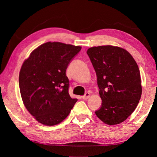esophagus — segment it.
Wrapping results in <instances>:
<instances>
[{
	"instance_id": "obj_1",
	"label": "esophagus",
	"mask_w": 157,
	"mask_h": 157,
	"mask_svg": "<svg viewBox=\"0 0 157 157\" xmlns=\"http://www.w3.org/2000/svg\"><path fill=\"white\" fill-rule=\"evenodd\" d=\"M90 94L89 92H86V94H85V95L82 96V99L86 100V99H88L90 97Z\"/></svg>"
}]
</instances>
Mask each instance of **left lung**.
<instances>
[{
  "label": "left lung",
  "mask_w": 157,
  "mask_h": 157,
  "mask_svg": "<svg viewBox=\"0 0 157 157\" xmlns=\"http://www.w3.org/2000/svg\"><path fill=\"white\" fill-rule=\"evenodd\" d=\"M87 54L96 73L102 99L96 115L106 124H119L134 111L141 98L137 63L128 51L118 46H94L88 49Z\"/></svg>",
  "instance_id": "left-lung-1"
}]
</instances>
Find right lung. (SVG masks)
<instances>
[{"label": "right lung", "instance_id": "obj_1", "mask_svg": "<svg viewBox=\"0 0 157 157\" xmlns=\"http://www.w3.org/2000/svg\"><path fill=\"white\" fill-rule=\"evenodd\" d=\"M82 47L61 42H46L23 62L19 77L23 104L42 124L63 121L78 101L69 94L66 69Z\"/></svg>", "mask_w": 157, "mask_h": 157}]
</instances>
